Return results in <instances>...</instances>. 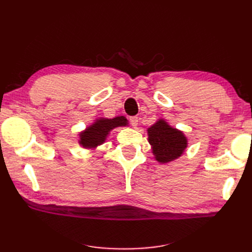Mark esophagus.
Instances as JSON below:
<instances>
[{
    "label": "esophagus",
    "mask_w": 252,
    "mask_h": 252,
    "mask_svg": "<svg viewBox=\"0 0 252 252\" xmlns=\"http://www.w3.org/2000/svg\"><path fill=\"white\" fill-rule=\"evenodd\" d=\"M130 123L133 127H136L139 124V118L138 117H131L130 118Z\"/></svg>",
    "instance_id": "obj_1"
}]
</instances>
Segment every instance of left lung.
<instances>
[{
    "instance_id": "8db88e82",
    "label": "left lung",
    "mask_w": 252,
    "mask_h": 252,
    "mask_svg": "<svg viewBox=\"0 0 252 252\" xmlns=\"http://www.w3.org/2000/svg\"><path fill=\"white\" fill-rule=\"evenodd\" d=\"M152 154L159 164L170 163L179 158L188 146L184 132L173 128L163 119L147 129Z\"/></svg>"
}]
</instances>
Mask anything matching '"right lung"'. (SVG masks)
I'll return each mask as SVG.
<instances>
[{
	"instance_id": "1",
	"label": "right lung",
	"mask_w": 252,
	"mask_h": 252,
	"mask_svg": "<svg viewBox=\"0 0 252 252\" xmlns=\"http://www.w3.org/2000/svg\"><path fill=\"white\" fill-rule=\"evenodd\" d=\"M128 121L125 117H116L113 119L100 118L96 119L93 124L86 127L85 130L79 133V144L83 148L95 149L104 144L112 129L122 126H127Z\"/></svg>"
}]
</instances>
